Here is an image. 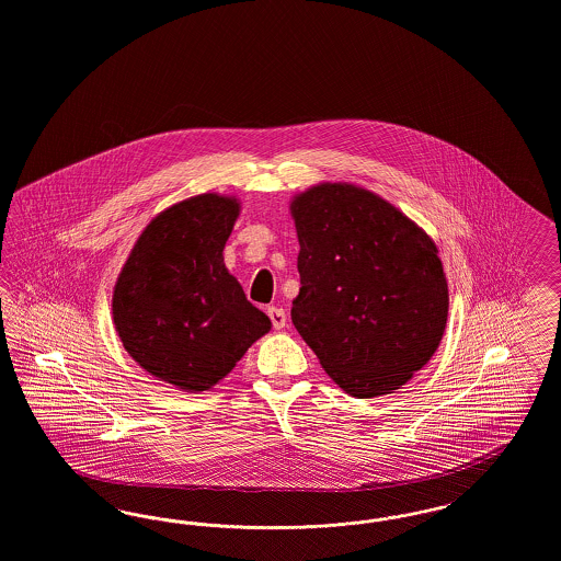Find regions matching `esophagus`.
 Listing matches in <instances>:
<instances>
[{
    "label": "esophagus",
    "mask_w": 561,
    "mask_h": 561,
    "mask_svg": "<svg viewBox=\"0 0 561 561\" xmlns=\"http://www.w3.org/2000/svg\"><path fill=\"white\" fill-rule=\"evenodd\" d=\"M267 313L275 330H282V328L286 325V311H284V309H279V307H268Z\"/></svg>",
    "instance_id": "esophagus-1"
}]
</instances>
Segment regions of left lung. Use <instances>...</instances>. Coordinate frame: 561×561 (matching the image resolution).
Listing matches in <instances>:
<instances>
[{
    "mask_svg": "<svg viewBox=\"0 0 561 561\" xmlns=\"http://www.w3.org/2000/svg\"><path fill=\"white\" fill-rule=\"evenodd\" d=\"M300 243L293 323L353 398L401 389L439 347L448 282L437 245L368 188L321 183L290 204Z\"/></svg>",
    "mask_w": 561,
    "mask_h": 561,
    "instance_id": "1",
    "label": "left lung"
}]
</instances>
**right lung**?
Segmentation results:
<instances>
[{"label":"right lung","mask_w":561,"mask_h":561,"mask_svg":"<svg viewBox=\"0 0 561 561\" xmlns=\"http://www.w3.org/2000/svg\"><path fill=\"white\" fill-rule=\"evenodd\" d=\"M236 197L202 193L158 214L113 288V323L134 362L183 391H208L271 330L225 267Z\"/></svg>","instance_id":"1"}]
</instances>
